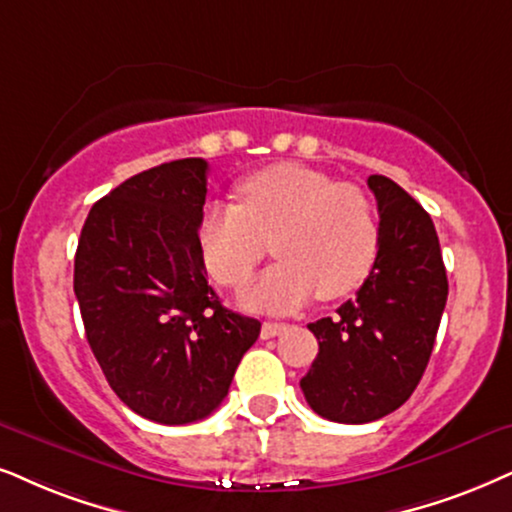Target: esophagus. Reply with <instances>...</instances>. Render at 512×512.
<instances>
[{
    "label": "esophagus",
    "instance_id": "34e87169",
    "mask_svg": "<svg viewBox=\"0 0 512 512\" xmlns=\"http://www.w3.org/2000/svg\"><path fill=\"white\" fill-rule=\"evenodd\" d=\"M286 323H276V321H264L262 323V338H276V335H281L283 331H286Z\"/></svg>",
    "mask_w": 512,
    "mask_h": 512
}]
</instances>
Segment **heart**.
I'll return each instance as SVG.
<instances>
[{
  "label": "heart",
  "instance_id": "1",
  "mask_svg": "<svg viewBox=\"0 0 512 512\" xmlns=\"http://www.w3.org/2000/svg\"><path fill=\"white\" fill-rule=\"evenodd\" d=\"M241 205L208 203L198 224L205 267L222 286L241 288L271 248L278 260L245 302L288 312L319 293L338 300L371 274L380 245L378 212L357 184L307 165L281 163L238 184Z\"/></svg>",
  "mask_w": 512,
  "mask_h": 512
}]
</instances>
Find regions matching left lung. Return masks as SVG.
I'll use <instances>...</instances> for the list:
<instances>
[{"instance_id":"left-lung-1","label":"left lung","mask_w":512,"mask_h":512,"mask_svg":"<svg viewBox=\"0 0 512 512\" xmlns=\"http://www.w3.org/2000/svg\"><path fill=\"white\" fill-rule=\"evenodd\" d=\"M368 189L378 200V257L354 300L307 326L319 354L300 380L319 416L349 425L383 418L411 397L449 295L428 212L383 174H371Z\"/></svg>"}]
</instances>
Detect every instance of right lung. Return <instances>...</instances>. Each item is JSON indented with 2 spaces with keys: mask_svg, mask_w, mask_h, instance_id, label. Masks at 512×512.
Listing matches in <instances>:
<instances>
[{
  "mask_svg": "<svg viewBox=\"0 0 512 512\" xmlns=\"http://www.w3.org/2000/svg\"><path fill=\"white\" fill-rule=\"evenodd\" d=\"M205 193L203 158L134 174L96 200L75 252V297L108 385L163 425L208 418L262 328L222 307L208 283Z\"/></svg>",
  "mask_w": 512,
  "mask_h": 512,
  "instance_id": "right-lung-1",
  "label": "right lung"
}]
</instances>
